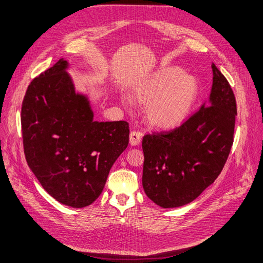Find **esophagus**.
I'll return each mask as SVG.
<instances>
[{
    "label": "esophagus",
    "mask_w": 263,
    "mask_h": 263,
    "mask_svg": "<svg viewBox=\"0 0 263 263\" xmlns=\"http://www.w3.org/2000/svg\"><path fill=\"white\" fill-rule=\"evenodd\" d=\"M142 141V133L139 132V131H131L130 133V143L131 145H133V146H137V145H139Z\"/></svg>",
    "instance_id": "1"
}]
</instances>
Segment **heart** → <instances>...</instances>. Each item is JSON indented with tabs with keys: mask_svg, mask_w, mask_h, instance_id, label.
<instances>
[{
	"mask_svg": "<svg viewBox=\"0 0 263 263\" xmlns=\"http://www.w3.org/2000/svg\"><path fill=\"white\" fill-rule=\"evenodd\" d=\"M195 78L176 66H166L135 87L138 99L147 103L148 121L159 128H174L186 120L198 96ZM130 104L129 97L124 99Z\"/></svg>",
	"mask_w": 263,
	"mask_h": 263,
	"instance_id": "obj_1",
	"label": "heart"
}]
</instances>
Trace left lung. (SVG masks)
Returning <instances> with one entry per match:
<instances>
[{
	"label": "left lung",
	"mask_w": 263,
	"mask_h": 263,
	"mask_svg": "<svg viewBox=\"0 0 263 263\" xmlns=\"http://www.w3.org/2000/svg\"><path fill=\"white\" fill-rule=\"evenodd\" d=\"M209 102L180 126L145 134L143 189L162 208L197 198L215 182L234 141L236 100L227 78L212 64Z\"/></svg>",
	"instance_id": "left-lung-1"
}]
</instances>
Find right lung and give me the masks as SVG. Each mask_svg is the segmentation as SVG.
Segmentation results:
<instances>
[{
    "instance_id": "add662e5",
    "label": "right lung",
    "mask_w": 263,
    "mask_h": 263,
    "mask_svg": "<svg viewBox=\"0 0 263 263\" xmlns=\"http://www.w3.org/2000/svg\"><path fill=\"white\" fill-rule=\"evenodd\" d=\"M68 64L60 60L29 84L22 107L24 153L29 168L57 201L91 205L114 162L129 144L126 121L93 120L89 102L76 94Z\"/></svg>"
}]
</instances>
